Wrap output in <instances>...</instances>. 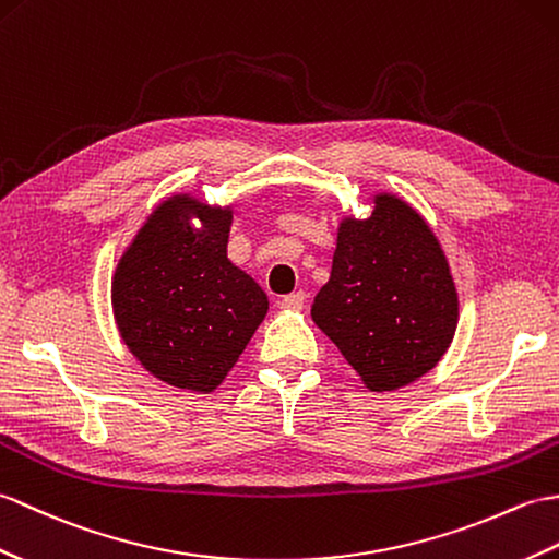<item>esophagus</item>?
Listing matches in <instances>:
<instances>
[{
	"mask_svg": "<svg viewBox=\"0 0 559 559\" xmlns=\"http://www.w3.org/2000/svg\"><path fill=\"white\" fill-rule=\"evenodd\" d=\"M305 297H307L305 290H297V293L285 295L278 305H281V309H285V311H300V309L305 307Z\"/></svg>",
	"mask_w": 559,
	"mask_h": 559,
	"instance_id": "1",
	"label": "esophagus"
}]
</instances>
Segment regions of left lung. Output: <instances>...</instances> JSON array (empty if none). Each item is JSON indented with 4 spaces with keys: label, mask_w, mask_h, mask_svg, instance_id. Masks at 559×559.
I'll return each mask as SVG.
<instances>
[{
    "label": "left lung",
    "mask_w": 559,
    "mask_h": 559,
    "mask_svg": "<svg viewBox=\"0 0 559 559\" xmlns=\"http://www.w3.org/2000/svg\"><path fill=\"white\" fill-rule=\"evenodd\" d=\"M367 218L338 224L331 278L311 319L369 391H397L431 371L455 338L460 297L433 228L393 192Z\"/></svg>",
    "instance_id": "left-lung-1"
}]
</instances>
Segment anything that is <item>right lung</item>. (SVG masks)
I'll list each match as a JSON object with an SVG mask.
<instances>
[{
    "mask_svg": "<svg viewBox=\"0 0 559 559\" xmlns=\"http://www.w3.org/2000/svg\"><path fill=\"white\" fill-rule=\"evenodd\" d=\"M233 206L176 192L154 206L111 276L121 341L154 379L212 393L236 367L269 297L228 259Z\"/></svg>",
    "mask_w": 559,
    "mask_h": 559,
    "instance_id": "add662e5",
    "label": "right lung"
}]
</instances>
